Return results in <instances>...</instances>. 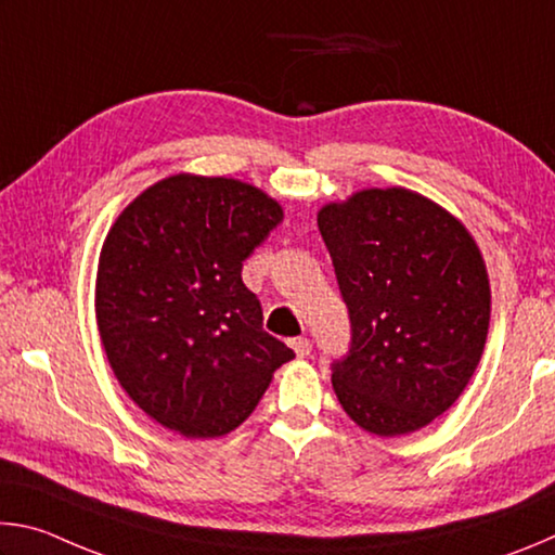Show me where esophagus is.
I'll use <instances>...</instances> for the list:
<instances>
[{"instance_id":"obj_1","label":"esophagus","mask_w":555,"mask_h":555,"mask_svg":"<svg viewBox=\"0 0 555 555\" xmlns=\"http://www.w3.org/2000/svg\"><path fill=\"white\" fill-rule=\"evenodd\" d=\"M291 347H294V352L298 357H308L313 352V343L308 340V337H294V340H291Z\"/></svg>"}]
</instances>
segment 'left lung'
<instances>
[{
	"label": "left lung",
	"mask_w": 555,
	"mask_h": 555,
	"mask_svg": "<svg viewBox=\"0 0 555 555\" xmlns=\"http://www.w3.org/2000/svg\"><path fill=\"white\" fill-rule=\"evenodd\" d=\"M318 228L350 318L333 389L377 436L424 428L453 406L482 357L490 281L475 240L424 195L389 188L325 205Z\"/></svg>",
	"instance_id": "1"
}]
</instances>
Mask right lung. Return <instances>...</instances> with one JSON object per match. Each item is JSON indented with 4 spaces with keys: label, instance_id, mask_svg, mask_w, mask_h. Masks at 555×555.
<instances>
[{
    "label": "right lung",
    "instance_id": "right-lung-1",
    "mask_svg": "<svg viewBox=\"0 0 555 555\" xmlns=\"http://www.w3.org/2000/svg\"><path fill=\"white\" fill-rule=\"evenodd\" d=\"M284 212L232 178L171 176L112 224L98 269V327L121 387L188 438L230 434L294 350L264 331L242 264Z\"/></svg>",
    "mask_w": 555,
    "mask_h": 555
}]
</instances>
